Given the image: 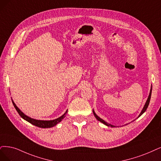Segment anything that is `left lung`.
<instances>
[{
	"label": "left lung",
	"instance_id": "left-lung-1",
	"mask_svg": "<svg viewBox=\"0 0 161 161\" xmlns=\"http://www.w3.org/2000/svg\"><path fill=\"white\" fill-rule=\"evenodd\" d=\"M151 93H152V87H151V90H150V93H149V96H148V99H147V102H146V103H145V105H144V108H143V109H142V110L141 111V114H139V115L138 116V117H139L141 115H142V114H144V113L145 112V111L147 110V108H148V104H149V102H150V100H151ZM93 114H94V116L96 117V118L99 121H100V122H102V123H103L104 125H107V126H108V127H114L115 126L114 125H111V124H109L108 123H107V122H105L104 120H103L102 119H101L99 117H98L96 114V113L94 112V111L93 110ZM137 117V118H138Z\"/></svg>",
	"mask_w": 161,
	"mask_h": 161
}]
</instances>
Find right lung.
I'll return each mask as SVG.
<instances>
[{
  "label": "right lung",
  "instance_id": "obj_1",
  "mask_svg": "<svg viewBox=\"0 0 161 161\" xmlns=\"http://www.w3.org/2000/svg\"><path fill=\"white\" fill-rule=\"evenodd\" d=\"M12 102H13V105L15 108L16 110L17 111V112L19 113V114L20 115V116L24 119L27 121L28 122L31 123V124L34 125L36 126V127H40V128H50V127H52L53 126L56 125L60 122L65 117V114L68 112V110L65 111V114L62 115L61 117H59L57 119H53V120H50V121H44V120H36V119H32V118H31L28 117L27 115H26L25 114H23V113L18 108V107L16 105V104L14 103V102H13V100H12Z\"/></svg>",
  "mask_w": 161,
  "mask_h": 161
}]
</instances>
